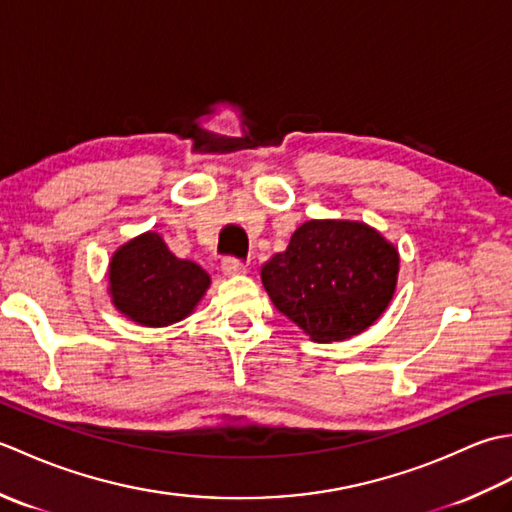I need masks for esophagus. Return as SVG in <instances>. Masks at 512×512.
<instances>
[{"label": "esophagus", "mask_w": 512, "mask_h": 512, "mask_svg": "<svg viewBox=\"0 0 512 512\" xmlns=\"http://www.w3.org/2000/svg\"><path fill=\"white\" fill-rule=\"evenodd\" d=\"M222 270H224V275H231V277H235V275H242V273H246V266L239 262V259H233V257H226L224 262H222Z\"/></svg>", "instance_id": "obj_1"}]
</instances>
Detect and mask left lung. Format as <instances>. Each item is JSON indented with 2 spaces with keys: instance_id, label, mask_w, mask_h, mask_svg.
Returning <instances> with one entry per match:
<instances>
[{
  "instance_id": "8db88e82",
  "label": "left lung",
  "mask_w": 512,
  "mask_h": 512,
  "mask_svg": "<svg viewBox=\"0 0 512 512\" xmlns=\"http://www.w3.org/2000/svg\"><path fill=\"white\" fill-rule=\"evenodd\" d=\"M400 257L376 228L350 220H310L284 253L262 266L275 308L312 341H345L365 332L396 292Z\"/></svg>"
}]
</instances>
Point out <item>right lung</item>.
Listing matches in <instances>:
<instances>
[{"label": "right lung", "instance_id": "right-lung-1", "mask_svg": "<svg viewBox=\"0 0 512 512\" xmlns=\"http://www.w3.org/2000/svg\"><path fill=\"white\" fill-rule=\"evenodd\" d=\"M110 297L114 308L138 325L165 328L198 306L211 277L189 259H178L158 233H143L110 259Z\"/></svg>", "mask_w": 512, "mask_h": 512}]
</instances>
